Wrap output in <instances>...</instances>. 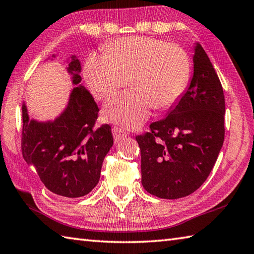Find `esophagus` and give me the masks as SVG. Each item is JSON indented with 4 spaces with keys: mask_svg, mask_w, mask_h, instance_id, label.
<instances>
[{
    "mask_svg": "<svg viewBox=\"0 0 254 254\" xmlns=\"http://www.w3.org/2000/svg\"><path fill=\"white\" fill-rule=\"evenodd\" d=\"M113 135H114V139L115 141H119L126 138L128 133L126 132V130H124L123 128L121 127H113Z\"/></svg>",
    "mask_w": 254,
    "mask_h": 254,
    "instance_id": "obj_1",
    "label": "esophagus"
}]
</instances>
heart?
Segmentation results:
<instances>
[{
  "mask_svg": "<svg viewBox=\"0 0 254 254\" xmlns=\"http://www.w3.org/2000/svg\"><path fill=\"white\" fill-rule=\"evenodd\" d=\"M190 74V59L183 47L146 36L119 38L104 54H90L84 66L86 82L99 100L112 97L128 78L132 89L103 109L106 121L128 128L139 127L154 106H174L188 87Z\"/></svg>",
  "mask_w": 254,
  "mask_h": 254,
  "instance_id": "b5f03b06",
  "label": "heart"
}]
</instances>
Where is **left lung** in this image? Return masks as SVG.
<instances>
[{"label": "left lung", "instance_id": "obj_1", "mask_svg": "<svg viewBox=\"0 0 254 254\" xmlns=\"http://www.w3.org/2000/svg\"><path fill=\"white\" fill-rule=\"evenodd\" d=\"M224 95L207 53L195 43L193 76L168 116L136 137L141 184L162 199L194 192L211 172L224 140Z\"/></svg>", "mask_w": 254, "mask_h": 254}]
</instances>
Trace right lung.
<instances>
[{
	"mask_svg": "<svg viewBox=\"0 0 254 254\" xmlns=\"http://www.w3.org/2000/svg\"><path fill=\"white\" fill-rule=\"evenodd\" d=\"M68 60L67 71L75 87L59 117L49 122L30 119L23 104L22 154L53 193L78 198L89 193L98 184L104 158L114 138L107 124L95 128L98 106L80 84L79 60L75 55Z\"/></svg>",
	"mask_w": 254,
	"mask_h": 254,
	"instance_id": "add662e5",
	"label": "right lung"
}]
</instances>
